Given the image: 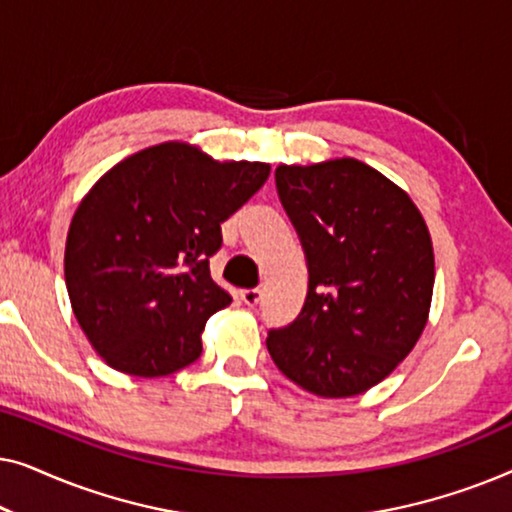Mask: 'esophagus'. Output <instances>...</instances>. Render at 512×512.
<instances>
[{
	"label": "esophagus",
	"instance_id": "34e87169",
	"mask_svg": "<svg viewBox=\"0 0 512 512\" xmlns=\"http://www.w3.org/2000/svg\"><path fill=\"white\" fill-rule=\"evenodd\" d=\"M261 296H263L261 289H242V291H240L242 303L249 305V307H256L258 303H261Z\"/></svg>",
	"mask_w": 512,
	"mask_h": 512
}]
</instances>
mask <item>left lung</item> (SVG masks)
<instances>
[{
	"instance_id": "8db88e82",
	"label": "left lung",
	"mask_w": 512,
	"mask_h": 512,
	"mask_svg": "<svg viewBox=\"0 0 512 512\" xmlns=\"http://www.w3.org/2000/svg\"><path fill=\"white\" fill-rule=\"evenodd\" d=\"M275 181L310 282L298 319L265 345L310 394H363L394 373L429 321V228L403 188L356 158L279 165Z\"/></svg>"
}]
</instances>
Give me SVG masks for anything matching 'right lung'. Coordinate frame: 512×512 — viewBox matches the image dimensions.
<instances>
[{
	"instance_id": "add662e5",
	"label": "right lung",
	"mask_w": 512,
	"mask_h": 512,
	"mask_svg": "<svg viewBox=\"0 0 512 512\" xmlns=\"http://www.w3.org/2000/svg\"><path fill=\"white\" fill-rule=\"evenodd\" d=\"M270 174L268 163H219L163 142L97 179L76 207L65 247L74 317L114 370L163 377L191 366L202 331L230 298L209 275L221 223Z\"/></svg>"
}]
</instances>
